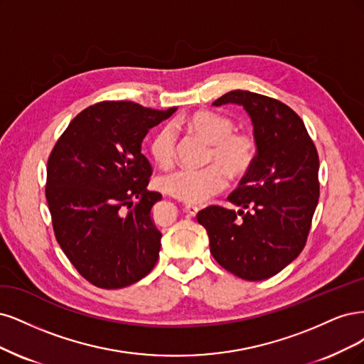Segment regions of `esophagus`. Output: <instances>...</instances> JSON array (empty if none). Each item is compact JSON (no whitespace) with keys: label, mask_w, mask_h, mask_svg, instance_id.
Masks as SVG:
<instances>
[{"label":"esophagus","mask_w":364,"mask_h":364,"mask_svg":"<svg viewBox=\"0 0 364 364\" xmlns=\"http://www.w3.org/2000/svg\"><path fill=\"white\" fill-rule=\"evenodd\" d=\"M184 210H186L187 215H189V216H196L198 212H199V207L195 205V204H186Z\"/></svg>","instance_id":"34e87169"}]
</instances>
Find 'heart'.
I'll return each instance as SVG.
<instances>
[{
    "label": "heart",
    "instance_id": "obj_1",
    "mask_svg": "<svg viewBox=\"0 0 364 364\" xmlns=\"http://www.w3.org/2000/svg\"><path fill=\"white\" fill-rule=\"evenodd\" d=\"M172 124L201 137L208 144L207 163L203 169H180L157 180V187L180 201L198 204L224 189L225 175L239 181L250 175L259 157V137L251 130L234 132V122L228 116L215 110H196L180 116ZM149 154L159 166L171 168L177 154V133L169 124L161 125L149 139Z\"/></svg>",
    "mask_w": 364,
    "mask_h": 364
}]
</instances>
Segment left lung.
<instances>
[{
    "label": "left lung",
    "mask_w": 364,
    "mask_h": 364,
    "mask_svg": "<svg viewBox=\"0 0 364 364\" xmlns=\"http://www.w3.org/2000/svg\"><path fill=\"white\" fill-rule=\"evenodd\" d=\"M228 102L243 105L251 116L259 157L228 196L239 212L210 205L196 219L222 267L260 281L283 271L306 246L319 201V156L302 119L284 102L231 90L213 105Z\"/></svg>",
    "instance_id": "1"
}]
</instances>
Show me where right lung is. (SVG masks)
Returning a JSON list of instances; mask_svg holds the SVG:
<instances>
[{
    "instance_id": "add662e5",
    "label": "right lung",
    "mask_w": 364,
    "mask_h": 364,
    "mask_svg": "<svg viewBox=\"0 0 364 364\" xmlns=\"http://www.w3.org/2000/svg\"><path fill=\"white\" fill-rule=\"evenodd\" d=\"M177 110L101 101L80 112L46 165L45 196L55 239L78 274L101 289H121L156 266L161 232L151 210L161 199L140 152L149 128Z\"/></svg>"
}]
</instances>
